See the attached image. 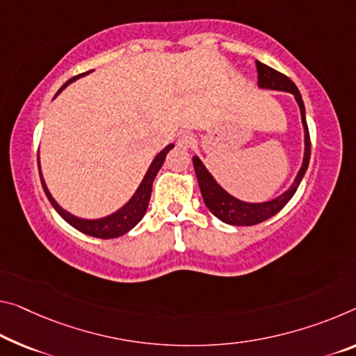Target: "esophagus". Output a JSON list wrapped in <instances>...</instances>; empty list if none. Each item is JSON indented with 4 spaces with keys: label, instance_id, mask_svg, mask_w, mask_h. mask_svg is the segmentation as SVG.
Listing matches in <instances>:
<instances>
[{
    "label": "esophagus",
    "instance_id": "1",
    "mask_svg": "<svg viewBox=\"0 0 356 356\" xmlns=\"http://www.w3.org/2000/svg\"><path fill=\"white\" fill-rule=\"evenodd\" d=\"M195 143V136L191 134V132H184L178 136L177 140V145L179 147H183V149H188V147H193Z\"/></svg>",
    "mask_w": 356,
    "mask_h": 356
}]
</instances>
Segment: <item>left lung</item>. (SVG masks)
<instances>
[{
    "label": "left lung",
    "instance_id": "obj_1",
    "mask_svg": "<svg viewBox=\"0 0 356 356\" xmlns=\"http://www.w3.org/2000/svg\"><path fill=\"white\" fill-rule=\"evenodd\" d=\"M256 70H258V86L262 87V89L289 92V94H293L294 98H296L300 109V119H302L304 125V161L296 179H294L291 188H289L286 193L278 195L277 199L273 200L262 202V204H248V202H242L235 199L231 194H227L226 191L215 181V178H213L210 172L207 170L199 157L194 156L193 163L195 177L197 181H199V188L202 197H204L205 205L209 207V210L218 218V220H221L226 224H232V226H254V224H259L262 221L269 220L273 215H277L298 191V186L302 181L310 161V135L307 121H305V108L296 84H294L288 76L278 73L277 70L267 67V65L258 62V60H256Z\"/></svg>",
    "mask_w": 356,
    "mask_h": 356
}]
</instances>
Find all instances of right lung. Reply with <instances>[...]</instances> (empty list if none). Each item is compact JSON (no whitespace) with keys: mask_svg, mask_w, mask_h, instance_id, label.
I'll use <instances>...</instances> for the list:
<instances>
[{"mask_svg":"<svg viewBox=\"0 0 356 356\" xmlns=\"http://www.w3.org/2000/svg\"><path fill=\"white\" fill-rule=\"evenodd\" d=\"M86 74V73H84ZM83 76V74H79ZM79 76H74V78H71L70 81H67L62 87H60V90L56 94V97L62 92L65 87H67L70 83H73L74 79H78ZM173 147V145H168L167 147H163V149L159 152L154 157V161L147 168V172L145 175L143 181L140 183L138 189H136V193L132 195V199H130L127 204H125L121 210H118L116 213H113V215L105 216V218H100V220H83V218H78L74 215H71V213L65 211L62 207H60L56 200H54V197L49 193L47 186L44 183V179H42V175H41V167H40V159H38V168H40V178H41V184H42V189H44V193L47 195L49 202H51L54 209L57 210V213L60 216L63 218L65 221L68 224H71L74 229H78L79 232L87 234V235H92V237H97V238H114V237H119V235H124L127 234L130 229H134L136 224L141 221V218L145 216V213L147 210V205H149V199H151V191H152V181H154L157 172L161 170L163 161H165L167 157V152L170 151Z\"/></svg>","mask_w":356,"mask_h":356,"instance_id":"obj_1","label":"right lung"}]
</instances>
